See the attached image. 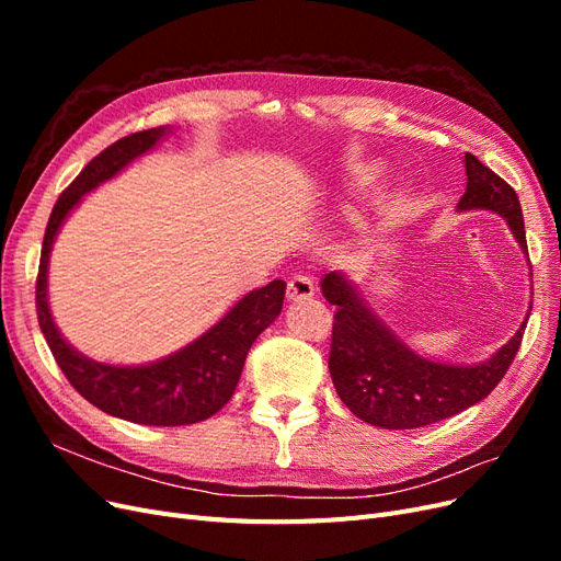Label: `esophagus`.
<instances>
[{"label":"esophagus","mask_w":561,"mask_h":561,"mask_svg":"<svg viewBox=\"0 0 561 561\" xmlns=\"http://www.w3.org/2000/svg\"><path fill=\"white\" fill-rule=\"evenodd\" d=\"M316 287H313V280L309 276H293L290 280H287V299L290 301H301V299H309L313 297Z\"/></svg>","instance_id":"obj_1"}]
</instances>
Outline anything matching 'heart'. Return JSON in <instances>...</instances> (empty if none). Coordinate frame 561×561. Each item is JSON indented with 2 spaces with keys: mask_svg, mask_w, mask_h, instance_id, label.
Segmentation results:
<instances>
[{
  "mask_svg": "<svg viewBox=\"0 0 561 561\" xmlns=\"http://www.w3.org/2000/svg\"><path fill=\"white\" fill-rule=\"evenodd\" d=\"M379 175H381V171L377 165H371V168H367V171L363 173V182H377L379 180Z\"/></svg>",
  "mask_w": 561,
  "mask_h": 561,
  "instance_id": "obj_1",
  "label": "heart"
}]
</instances>
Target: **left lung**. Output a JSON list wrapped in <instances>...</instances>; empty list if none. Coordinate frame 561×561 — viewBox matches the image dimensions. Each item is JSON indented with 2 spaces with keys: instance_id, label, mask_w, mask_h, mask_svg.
Returning <instances> with one entry per match:
<instances>
[{
  "instance_id": "obj_1",
  "label": "left lung",
  "mask_w": 561,
  "mask_h": 561,
  "mask_svg": "<svg viewBox=\"0 0 561 561\" xmlns=\"http://www.w3.org/2000/svg\"><path fill=\"white\" fill-rule=\"evenodd\" d=\"M463 161L468 184L456 208L491 210L505 217L519 248L529 257L522 206L513 186L470 151ZM320 290L336 309L330 346V375L336 393L355 416L388 431L428 426L484 400L513 365L529 320L524 318L511 342L489 360L480 365H445L421 358L407 348L371 313L342 271H330L322 278Z\"/></svg>"
}]
</instances>
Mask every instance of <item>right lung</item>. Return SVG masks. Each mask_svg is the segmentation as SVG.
I'll list each match as a JSON object with an SVG mask.
<instances>
[{
  "label": "right lung",
  "mask_w": 561,
  "mask_h": 561,
  "mask_svg": "<svg viewBox=\"0 0 561 561\" xmlns=\"http://www.w3.org/2000/svg\"><path fill=\"white\" fill-rule=\"evenodd\" d=\"M165 133L168 128L159 126L130 133L126 138L116 140L105 151H100L60 194L46 225L35 295L37 318L46 344L62 375L81 398H87L105 414L145 423V426H190V423L210 419L231 400L250 346L283 309V280H271L260 290L248 293L196 342L186 344L168 358L140 367L95 363L75 351L65 342L54 318H50L46 297L50 248H54L65 217L70 215L83 194L124 171L133 159L142 157L145 151L154 147Z\"/></svg>",
  "instance_id": "add662e5"
}]
</instances>
